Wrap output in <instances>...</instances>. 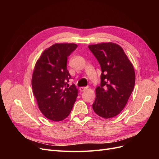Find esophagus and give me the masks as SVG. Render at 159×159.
Wrapping results in <instances>:
<instances>
[{"label":"esophagus","mask_w":159,"mask_h":159,"mask_svg":"<svg viewBox=\"0 0 159 159\" xmlns=\"http://www.w3.org/2000/svg\"><path fill=\"white\" fill-rule=\"evenodd\" d=\"M88 89V87H81V88H80V91H84Z\"/></svg>","instance_id":"esophagus-1"}]
</instances>
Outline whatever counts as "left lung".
<instances>
[{"mask_svg": "<svg viewBox=\"0 0 159 159\" xmlns=\"http://www.w3.org/2000/svg\"><path fill=\"white\" fill-rule=\"evenodd\" d=\"M88 47L102 71L100 86L95 88L93 109L105 119L114 117L125 107L134 89L133 66L123 49L115 43L102 42Z\"/></svg>", "mask_w": 159, "mask_h": 159, "instance_id": "8db88e82", "label": "left lung"}]
</instances>
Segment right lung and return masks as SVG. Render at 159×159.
Returning <instances> with one entry per match:
<instances>
[{
	"label": "right lung",
	"mask_w": 159,
	"mask_h": 159,
	"mask_svg": "<svg viewBox=\"0 0 159 159\" xmlns=\"http://www.w3.org/2000/svg\"><path fill=\"white\" fill-rule=\"evenodd\" d=\"M78 45L56 43L42 53L32 77L33 94L42 113L50 120L61 121L70 115L78 97L67 70V59Z\"/></svg>",
	"instance_id": "add662e5"
}]
</instances>
